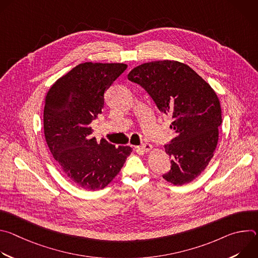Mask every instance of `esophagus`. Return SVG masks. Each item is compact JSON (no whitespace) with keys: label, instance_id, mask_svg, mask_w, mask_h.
Returning a JSON list of instances; mask_svg holds the SVG:
<instances>
[{"label":"esophagus","instance_id":"obj_1","mask_svg":"<svg viewBox=\"0 0 258 258\" xmlns=\"http://www.w3.org/2000/svg\"><path fill=\"white\" fill-rule=\"evenodd\" d=\"M139 149L144 151V152H149V151H151L153 149V147H152V145L146 143V144H143L142 146H140Z\"/></svg>","mask_w":258,"mask_h":258}]
</instances>
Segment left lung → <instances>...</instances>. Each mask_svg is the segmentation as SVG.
Segmentation results:
<instances>
[{"label": "left lung", "instance_id": "8db88e82", "mask_svg": "<svg viewBox=\"0 0 258 258\" xmlns=\"http://www.w3.org/2000/svg\"><path fill=\"white\" fill-rule=\"evenodd\" d=\"M127 79L172 117L175 138L164 146L171 167L163 178L175 186L192 181L206 168L217 145L223 119L215 92L190 66L173 60L141 64Z\"/></svg>", "mask_w": 258, "mask_h": 258}]
</instances>
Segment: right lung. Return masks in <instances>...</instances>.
I'll list each match as a JSON object with an SVG mask.
<instances>
[{
  "label": "right lung",
  "mask_w": 258,
  "mask_h": 258,
  "mask_svg": "<svg viewBox=\"0 0 258 258\" xmlns=\"http://www.w3.org/2000/svg\"><path fill=\"white\" fill-rule=\"evenodd\" d=\"M127 68L123 63L86 62L72 68L49 90L44 132L49 149L65 175L85 190H101L132 153L106 140L97 142L91 122L102 113L104 94Z\"/></svg>",
  "instance_id": "add662e5"
}]
</instances>
